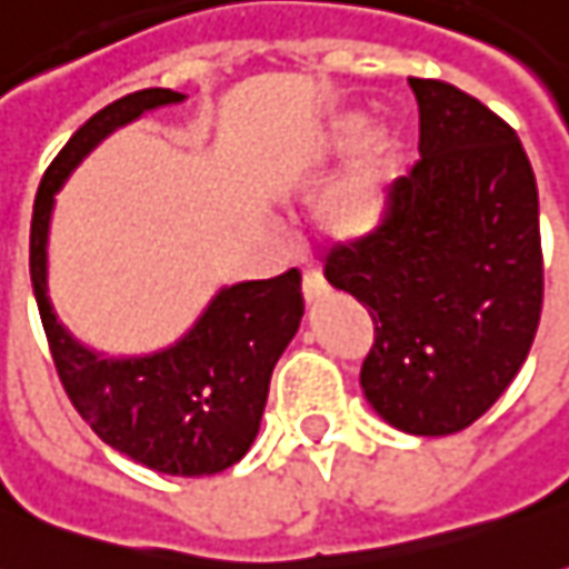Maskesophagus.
<instances>
[{
	"mask_svg": "<svg viewBox=\"0 0 569 569\" xmlns=\"http://www.w3.org/2000/svg\"><path fill=\"white\" fill-rule=\"evenodd\" d=\"M301 292H305V299L308 301H320L330 292V286H327L320 270H305V277H301Z\"/></svg>",
	"mask_w": 569,
	"mask_h": 569,
	"instance_id": "obj_1",
	"label": "esophagus"
}]
</instances>
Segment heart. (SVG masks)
<instances>
[{
	"mask_svg": "<svg viewBox=\"0 0 569 569\" xmlns=\"http://www.w3.org/2000/svg\"><path fill=\"white\" fill-rule=\"evenodd\" d=\"M361 133V118L346 114L323 139L327 152H349ZM398 173V139L389 127H373L346 171L317 196L315 223L333 242H365L380 230L392 204V180Z\"/></svg>",
	"mask_w": 569,
	"mask_h": 569,
	"instance_id": "1",
	"label": "heart"
}]
</instances>
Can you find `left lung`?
Returning <instances> with one entry per match:
<instances>
[{"instance_id":"8db88e82","label":"left lung","mask_w":569,"mask_h":569,"mask_svg":"<svg viewBox=\"0 0 569 569\" xmlns=\"http://www.w3.org/2000/svg\"><path fill=\"white\" fill-rule=\"evenodd\" d=\"M420 161L389 218L327 254V280L373 317L361 389L411 436H451L511 386L542 315L539 189L496 111L442 80H408Z\"/></svg>"}]
</instances>
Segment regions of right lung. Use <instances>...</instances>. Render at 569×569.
I'll return each mask as SVG.
<instances>
[{
  "mask_svg": "<svg viewBox=\"0 0 569 569\" xmlns=\"http://www.w3.org/2000/svg\"><path fill=\"white\" fill-rule=\"evenodd\" d=\"M183 99L173 90L130 92L64 142L33 202L30 280L61 386L92 432L158 473L211 477L242 461L258 436L273 365L305 315L299 270L223 286L173 346L127 358L73 339L49 299V223L58 189L114 130Z\"/></svg>",
  "mask_w": 569,
  "mask_h": 569,
  "instance_id": "1",
  "label": "right lung"
}]
</instances>
